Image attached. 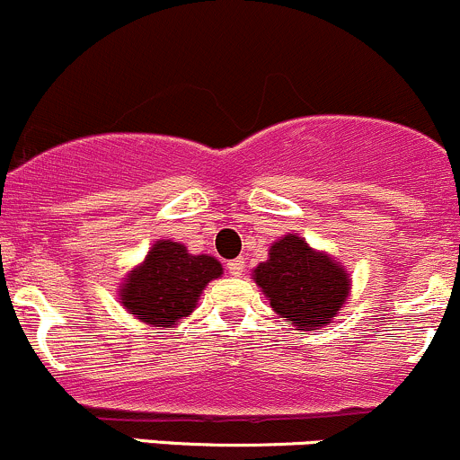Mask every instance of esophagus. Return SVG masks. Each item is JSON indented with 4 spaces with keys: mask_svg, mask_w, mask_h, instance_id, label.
I'll use <instances>...</instances> for the list:
<instances>
[{
    "mask_svg": "<svg viewBox=\"0 0 460 460\" xmlns=\"http://www.w3.org/2000/svg\"><path fill=\"white\" fill-rule=\"evenodd\" d=\"M226 268H228V272L230 274H241L243 272V268H245V261L243 259H232V261H228V265H226Z\"/></svg>",
    "mask_w": 460,
    "mask_h": 460,
    "instance_id": "obj_1",
    "label": "esophagus"
}]
</instances>
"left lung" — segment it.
<instances>
[{
  "label": "left lung",
  "instance_id": "8db88e82",
  "mask_svg": "<svg viewBox=\"0 0 460 460\" xmlns=\"http://www.w3.org/2000/svg\"><path fill=\"white\" fill-rule=\"evenodd\" d=\"M252 277L272 310L296 330L328 325L349 295L348 270L299 234L274 241L268 261L259 263Z\"/></svg>",
  "mask_w": 460,
  "mask_h": 460
}]
</instances>
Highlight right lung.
<instances>
[{"instance_id":"right-lung-1","label":"right lung","mask_w":460,"mask_h":460,"mask_svg":"<svg viewBox=\"0 0 460 460\" xmlns=\"http://www.w3.org/2000/svg\"><path fill=\"white\" fill-rule=\"evenodd\" d=\"M224 274L210 254H190L186 245L161 239L144 263L130 270L119 299L130 314L155 328H172L197 307L203 288Z\"/></svg>"}]
</instances>
